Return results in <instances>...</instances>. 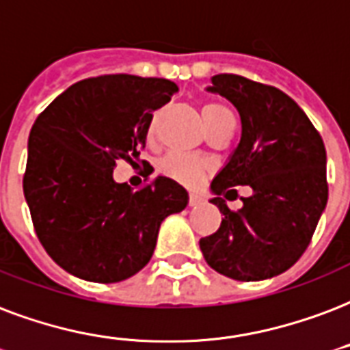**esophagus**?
Instances as JSON below:
<instances>
[{
	"label": "esophagus",
	"mask_w": 350,
	"mask_h": 350,
	"mask_svg": "<svg viewBox=\"0 0 350 350\" xmlns=\"http://www.w3.org/2000/svg\"><path fill=\"white\" fill-rule=\"evenodd\" d=\"M202 204V196L198 193H189V205L194 207V205Z\"/></svg>",
	"instance_id": "esophagus-1"
}]
</instances>
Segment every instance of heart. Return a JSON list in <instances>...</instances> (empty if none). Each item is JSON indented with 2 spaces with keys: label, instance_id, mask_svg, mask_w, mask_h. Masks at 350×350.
I'll list each match as a JSON object with an SVG mask.
<instances>
[{
  "label": "heart",
  "instance_id": "b5f03b06",
  "mask_svg": "<svg viewBox=\"0 0 350 350\" xmlns=\"http://www.w3.org/2000/svg\"><path fill=\"white\" fill-rule=\"evenodd\" d=\"M224 113H228V110L222 108V106H218V104H205L204 110H202V116H204L207 126H209L215 119L224 116ZM154 126H156V119H152L148 132H154ZM159 169H161L163 174H167L169 178H172V180L180 181V183H194L200 176L204 174L205 163L202 159H198V157L169 154V156H165L163 159H161Z\"/></svg>",
  "mask_w": 350,
  "mask_h": 350
}]
</instances>
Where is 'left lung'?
<instances>
[{
	"label": "left lung",
	"instance_id": "obj_1",
	"mask_svg": "<svg viewBox=\"0 0 350 350\" xmlns=\"http://www.w3.org/2000/svg\"><path fill=\"white\" fill-rule=\"evenodd\" d=\"M207 92L233 104L242 133L211 183V204L224 215L217 233L200 240L213 270L234 281L279 275L303 255L329 198L327 152L321 135L286 93L240 75H215ZM250 185L237 213L231 186Z\"/></svg>",
	"mask_w": 350,
	"mask_h": 350
}]
</instances>
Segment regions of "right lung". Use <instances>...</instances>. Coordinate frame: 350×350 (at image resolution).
<instances>
[{
    "instance_id": "1",
    "label": "right lung",
    "mask_w": 350,
    "mask_h": 350,
    "mask_svg": "<svg viewBox=\"0 0 350 350\" xmlns=\"http://www.w3.org/2000/svg\"><path fill=\"white\" fill-rule=\"evenodd\" d=\"M174 82L135 75L80 80L34 121L23 194L42 246L71 275L119 282L146 266L161 222L189 193L159 176L141 191L113 180L117 159L139 156L152 113Z\"/></svg>"
}]
</instances>
